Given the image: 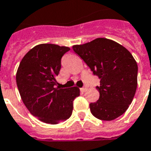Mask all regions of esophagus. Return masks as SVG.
<instances>
[{"instance_id":"34e87169","label":"esophagus","mask_w":151,"mask_h":151,"mask_svg":"<svg viewBox=\"0 0 151 151\" xmlns=\"http://www.w3.org/2000/svg\"><path fill=\"white\" fill-rule=\"evenodd\" d=\"M86 89H87L86 87H84V88H81V91H84L86 90Z\"/></svg>"}]
</instances>
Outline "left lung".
Returning <instances> with one entry per match:
<instances>
[{"instance_id": "obj_1", "label": "left lung", "mask_w": 151, "mask_h": 151, "mask_svg": "<svg viewBox=\"0 0 151 151\" xmlns=\"http://www.w3.org/2000/svg\"><path fill=\"white\" fill-rule=\"evenodd\" d=\"M72 48L100 79V86L96 88L100 96L96 102L90 104L91 114L104 121L122 116L133 101L137 88L138 67L130 52L105 38Z\"/></svg>"}]
</instances>
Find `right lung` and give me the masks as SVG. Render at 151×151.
<instances>
[{"mask_svg": "<svg viewBox=\"0 0 151 151\" xmlns=\"http://www.w3.org/2000/svg\"><path fill=\"white\" fill-rule=\"evenodd\" d=\"M70 50L55 44H40L29 50L20 62L16 83L23 103L40 121L57 124L70 117L73 101L80 95L77 87H56L61 58Z\"/></svg>", "mask_w": 151, "mask_h": 151, "instance_id": "1", "label": "right lung"}]
</instances>
